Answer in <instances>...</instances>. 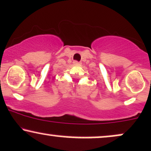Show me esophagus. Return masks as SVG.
Returning a JSON list of instances; mask_svg holds the SVG:
<instances>
[{"instance_id":"esophagus-1","label":"esophagus","mask_w":151,"mask_h":151,"mask_svg":"<svg viewBox=\"0 0 151 151\" xmlns=\"http://www.w3.org/2000/svg\"><path fill=\"white\" fill-rule=\"evenodd\" d=\"M73 64H74V65H79V64H80V62H77V61H74V62H73Z\"/></svg>"}]
</instances>
